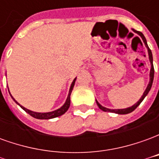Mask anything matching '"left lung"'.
Segmentation results:
<instances>
[{
	"label": "left lung",
	"mask_w": 159,
	"mask_h": 159,
	"mask_svg": "<svg viewBox=\"0 0 159 159\" xmlns=\"http://www.w3.org/2000/svg\"><path fill=\"white\" fill-rule=\"evenodd\" d=\"M134 30V32H136L137 34H139L140 36V37L142 38L143 40V42L145 43V45L146 47L147 48V50H148V55H149V59H150V62H151V65H152V68H151V71H150V82H149V84H148V86H147V89L146 91L144 92L143 95L141 96V98L140 99V100L137 102L136 104H134L133 107H129V108H126V109H118V110H111V109H108V108H106V107H102V106H100L99 102L96 100V103L98 105V107L100 108V110L104 111H109V112H114V113H117V114H128V113H130V112H132L133 111H134L135 109L137 108V107L140 105L141 102H142V100L145 99V97L147 96V93H149V91H150L151 88H152V82H153V77H154V67H153V64H152V51L150 50L149 48V47L147 45V40L145 38V36L142 33L140 32V31H137L135 30Z\"/></svg>",
	"instance_id": "left-lung-1"
}]
</instances>
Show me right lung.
<instances>
[{"label": "right lung", "instance_id": "1", "mask_svg": "<svg viewBox=\"0 0 159 159\" xmlns=\"http://www.w3.org/2000/svg\"><path fill=\"white\" fill-rule=\"evenodd\" d=\"M75 82H76V78L74 79V81L72 82V83H71V86H70V92H69V94H68V97H67V100H66V103H65V105L63 106L62 107H60L59 109H58V110L54 111H52V112H46V113H40V112H35V111H30L28 110V109H26V108H25L24 107H22V106H20L17 101H16L13 98H12L13 99V100L15 101L16 103L19 104V106H20V107L22 108L23 110H25L27 112V113H29L30 116H32L33 117H35V118H37V119H51V118H54V117H59V116H61V115H63L64 113H66V111L69 109L70 107V93H71V91H72L73 89V87H74V84H75ZM9 91V90H8Z\"/></svg>", "mask_w": 159, "mask_h": 159}]
</instances>
